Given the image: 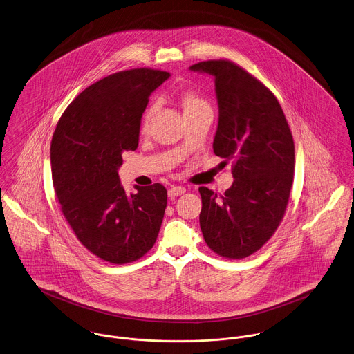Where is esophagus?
Returning a JSON list of instances; mask_svg holds the SVG:
<instances>
[{
    "instance_id": "1",
    "label": "esophagus",
    "mask_w": 354,
    "mask_h": 354,
    "mask_svg": "<svg viewBox=\"0 0 354 354\" xmlns=\"http://www.w3.org/2000/svg\"><path fill=\"white\" fill-rule=\"evenodd\" d=\"M185 191H187V189H185L184 187H171V188L167 191V195H169L170 199H174V198H177V196L184 195Z\"/></svg>"
}]
</instances>
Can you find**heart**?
I'll list each match as a JSON object with an SVG mask.
<instances>
[{"label": "heart", "mask_w": 354, "mask_h": 354, "mask_svg": "<svg viewBox=\"0 0 354 354\" xmlns=\"http://www.w3.org/2000/svg\"><path fill=\"white\" fill-rule=\"evenodd\" d=\"M183 104H184V111L196 110V109H201V107H204V106H208L205 101H203L201 97H198L195 94H185L184 100H183ZM152 110H153V107L151 106V107L147 109V111L145 114V122H143L145 127L149 124V121L151 118Z\"/></svg>", "instance_id": "1"}]
</instances>
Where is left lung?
Instances as JSON below:
<instances>
[{
  "mask_svg": "<svg viewBox=\"0 0 354 354\" xmlns=\"http://www.w3.org/2000/svg\"><path fill=\"white\" fill-rule=\"evenodd\" d=\"M191 71L214 77L219 109L212 149L233 162V184L222 196L201 187V229L207 245L229 259L260 250L289 202L295 143L274 94L239 65L203 61Z\"/></svg>",
  "mask_w": 354,
  "mask_h": 354,
  "instance_id": "1",
  "label": "left lung"
}]
</instances>
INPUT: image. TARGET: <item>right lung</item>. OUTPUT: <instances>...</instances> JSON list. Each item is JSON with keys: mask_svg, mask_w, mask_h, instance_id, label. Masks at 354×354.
<instances>
[{"mask_svg": "<svg viewBox=\"0 0 354 354\" xmlns=\"http://www.w3.org/2000/svg\"><path fill=\"white\" fill-rule=\"evenodd\" d=\"M169 72L131 69L113 73L80 93L59 118L51 139L53 184L79 241L106 261L131 263L156 241L166 188L135 185L118 177L122 152L136 150L142 115Z\"/></svg>", "mask_w": 354, "mask_h": 354, "instance_id": "right-lung-1", "label": "right lung"}]
</instances>
